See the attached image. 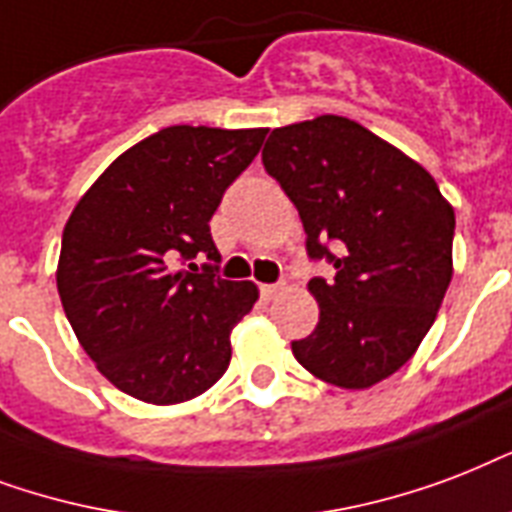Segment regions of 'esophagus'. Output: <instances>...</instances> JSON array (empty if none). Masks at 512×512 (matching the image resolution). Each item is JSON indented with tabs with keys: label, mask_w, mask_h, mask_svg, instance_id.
I'll return each instance as SVG.
<instances>
[{
	"label": "esophagus",
	"mask_w": 512,
	"mask_h": 512,
	"mask_svg": "<svg viewBox=\"0 0 512 512\" xmlns=\"http://www.w3.org/2000/svg\"><path fill=\"white\" fill-rule=\"evenodd\" d=\"M285 288V283H264L259 288V293H261V299H275L277 293L283 291Z\"/></svg>",
	"instance_id": "1"
}]
</instances>
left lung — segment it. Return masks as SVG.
I'll list each match as a JSON object with an SVG mask.
<instances>
[{"instance_id": "8db88e82", "label": "left lung", "mask_w": 512, "mask_h": 512, "mask_svg": "<svg viewBox=\"0 0 512 512\" xmlns=\"http://www.w3.org/2000/svg\"><path fill=\"white\" fill-rule=\"evenodd\" d=\"M261 162L296 205L320 320L291 350L310 374L363 390L425 339L451 283L454 208L419 162L336 114L269 133Z\"/></svg>"}]
</instances>
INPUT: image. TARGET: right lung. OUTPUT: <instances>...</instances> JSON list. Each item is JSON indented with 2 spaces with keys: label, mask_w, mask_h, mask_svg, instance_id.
I'll return each instance as SVG.
<instances>
[{
  "label": "right lung",
  "mask_w": 512,
  "mask_h": 512,
  "mask_svg": "<svg viewBox=\"0 0 512 512\" xmlns=\"http://www.w3.org/2000/svg\"><path fill=\"white\" fill-rule=\"evenodd\" d=\"M264 136V128H162L120 154L66 221L63 312L117 390L170 406L227 371L229 334L259 291L219 277L211 219ZM197 255L209 261L183 267Z\"/></svg>",
  "instance_id": "add662e5"
}]
</instances>
